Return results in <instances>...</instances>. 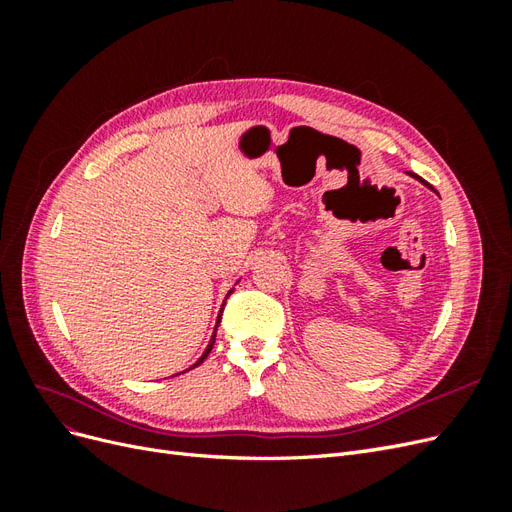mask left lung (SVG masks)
Masks as SVG:
<instances>
[{"mask_svg": "<svg viewBox=\"0 0 512 512\" xmlns=\"http://www.w3.org/2000/svg\"><path fill=\"white\" fill-rule=\"evenodd\" d=\"M410 175H412L414 179H418V181H421V183H425V185H427V188H431V185H429L427 181H423V179H421V177H418V175H414V173H410ZM431 190H433V188H431Z\"/></svg>", "mask_w": 512, "mask_h": 512, "instance_id": "1", "label": "left lung"}]
</instances>
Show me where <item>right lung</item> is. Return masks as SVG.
<instances>
[{
    "label": "right lung",
    "instance_id": "obj_1",
    "mask_svg": "<svg viewBox=\"0 0 512 512\" xmlns=\"http://www.w3.org/2000/svg\"><path fill=\"white\" fill-rule=\"evenodd\" d=\"M232 292V290H230ZM230 292H228V297H230ZM222 309H224V305H222ZM222 309H220V314H222ZM220 320H222V316H218V324H220ZM218 324H215V331H218ZM215 331H213V335H211V342H209V346H207V350L203 352V356H200V359L190 367V369H194L196 365H200V363H203L205 359H207V356H209V352H211V348H213V342H215Z\"/></svg>",
    "mask_w": 512,
    "mask_h": 512
}]
</instances>
